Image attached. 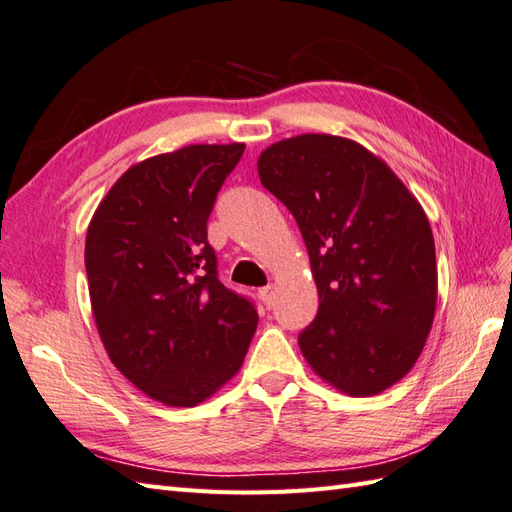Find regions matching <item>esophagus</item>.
Wrapping results in <instances>:
<instances>
[{
    "instance_id": "34e87169",
    "label": "esophagus",
    "mask_w": 512,
    "mask_h": 512,
    "mask_svg": "<svg viewBox=\"0 0 512 512\" xmlns=\"http://www.w3.org/2000/svg\"><path fill=\"white\" fill-rule=\"evenodd\" d=\"M259 298L264 300V305L266 307H270L272 305V298H274V292H272V285H266V287H261L259 290Z\"/></svg>"
}]
</instances>
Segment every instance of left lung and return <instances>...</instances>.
Segmentation results:
<instances>
[{
  "mask_svg": "<svg viewBox=\"0 0 512 512\" xmlns=\"http://www.w3.org/2000/svg\"><path fill=\"white\" fill-rule=\"evenodd\" d=\"M290 209L318 285L298 346L322 381L374 396L409 374L437 305L435 240L422 205L361 144L329 134L274 142L257 160Z\"/></svg>",
  "mask_w": 512,
  "mask_h": 512,
  "instance_id": "1",
  "label": "left lung"
}]
</instances>
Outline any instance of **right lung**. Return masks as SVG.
I'll list each match as a JSON object with an SVG mask.
<instances>
[{"label":"right lung","mask_w":512,"mask_h":512,"mask_svg":"<svg viewBox=\"0 0 512 512\" xmlns=\"http://www.w3.org/2000/svg\"><path fill=\"white\" fill-rule=\"evenodd\" d=\"M244 144H190L114 183L86 233V274L101 342L149 398L194 406L240 370L257 309L218 279L207 242L216 194Z\"/></svg>","instance_id":"right-lung-1"}]
</instances>
